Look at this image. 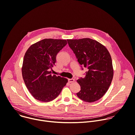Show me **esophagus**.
I'll use <instances>...</instances> for the list:
<instances>
[{
  "label": "esophagus",
  "mask_w": 135,
  "mask_h": 135,
  "mask_svg": "<svg viewBox=\"0 0 135 135\" xmlns=\"http://www.w3.org/2000/svg\"><path fill=\"white\" fill-rule=\"evenodd\" d=\"M68 81H69V83H71V82H73L74 81V79H69Z\"/></svg>",
  "instance_id": "obj_1"
}]
</instances>
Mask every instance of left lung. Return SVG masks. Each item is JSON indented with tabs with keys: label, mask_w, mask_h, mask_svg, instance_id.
Segmentation results:
<instances>
[{
	"label": "left lung",
	"mask_w": 135,
	"mask_h": 135,
	"mask_svg": "<svg viewBox=\"0 0 135 135\" xmlns=\"http://www.w3.org/2000/svg\"><path fill=\"white\" fill-rule=\"evenodd\" d=\"M67 41L82 69V67L88 69L85 76L77 80L81 86L77 96L86 102L99 100L108 90L113 78V70L109 52L103 45L91 38Z\"/></svg>",
	"instance_id": "left-lung-1"
}]
</instances>
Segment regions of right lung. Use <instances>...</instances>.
<instances>
[{"mask_svg":"<svg viewBox=\"0 0 135 135\" xmlns=\"http://www.w3.org/2000/svg\"><path fill=\"white\" fill-rule=\"evenodd\" d=\"M67 44L65 40L44 39L31 45L23 63L22 75L30 92L36 100L50 102L55 99L68 82L66 78L52 75L57 53Z\"/></svg>","mask_w":135,"mask_h":135,"instance_id":"obj_1","label":"right lung"}]
</instances>
